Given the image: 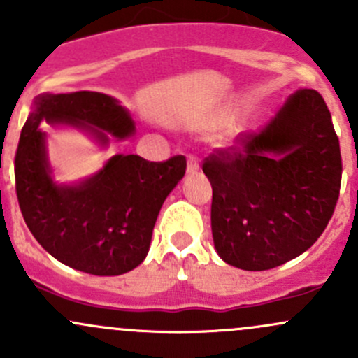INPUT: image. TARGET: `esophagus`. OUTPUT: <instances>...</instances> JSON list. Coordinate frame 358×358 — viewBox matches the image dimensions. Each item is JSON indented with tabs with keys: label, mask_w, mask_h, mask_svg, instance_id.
<instances>
[{
	"label": "esophagus",
	"mask_w": 358,
	"mask_h": 358,
	"mask_svg": "<svg viewBox=\"0 0 358 358\" xmlns=\"http://www.w3.org/2000/svg\"><path fill=\"white\" fill-rule=\"evenodd\" d=\"M199 169V159H197L194 154H190L189 159H187V171L196 173Z\"/></svg>",
	"instance_id": "esophagus-1"
}]
</instances>
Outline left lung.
<instances>
[{
  "mask_svg": "<svg viewBox=\"0 0 358 358\" xmlns=\"http://www.w3.org/2000/svg\"><path fill=\"white\" fill-rule=\"evenodd\" d=\"M237 143L202 164L215 248L241 270L275 268L312 248L334 213L343 166L331 112L319 92L298 90Z\"/></svg>",
  "mask_w": 358,
  "mask_h": 358,
  "instance_id": "1",
  "label": "left lung"
}]
</instances>
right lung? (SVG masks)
Instances as JSON below:
<instances>
[{"instance_id": "right-lung-1", "label": "right lung", "mask_w": 358, "mask_h": 358, "mask_svg": "<svg viewBox=\"0 0 358 358\" xmlns=\"http://www.w3.org/2000/svg\"><path fill=\"white\" fill-rule=\"evenodd\" d=\"M41 121L88 131L100 145L108 133H135L129 112L99 92L43 93L25 121L15 154V190L34 239L53 258L92 275H121L145 259L162 202L183 178L187 161L150 162L115 154L96 175L74 183L53 182Z\"/></svg>"}]
</instances>
